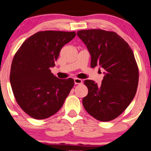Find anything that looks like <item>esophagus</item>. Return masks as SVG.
<instances>
[{
  "label": "esophagus",
  "instance_id": "34e87169",
  "mask_svg": "<svg viewBox=\"0 0 151 151\" xmlns=\"http://www.w3.org/2000/svg\"><path fill=\"white\" fill-rule=\"evenodd\" d=\"M74 83L75 84H81L83 83V81L81 79H78V78H74Z\"/></svg>",
  "mask_w": 151,
  "mask_h": 151
}]
</instances>
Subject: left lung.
Returning <instances> with one entry per match:
<instances>
[{
	"label": "left lung",
	"mask_w": 151,
	"mask_h": 151,
	"mask_svg": "<svg viewBox=\"0 0 151 151\" xmlns=\"http://www.w3.org/2000/svg\"><path fill=\"white\" fill-rule=\"evenodd\" d=\"M77 36L86 44L91 56V68L105 70L101 85L86 80L88 93L83 107L101 122H109L119 116L135 96L139 69L129 45L116 32L100 29L80 30Z\"/></svg>",
	"instance_id": "obj_1"
}]
</instances>
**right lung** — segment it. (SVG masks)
I'll return each mask as SVG.
<instances>
[{
  "mask_svg": "<svg viewBox=\"0 0 151 151\" xmlns=\"http://www.w3.org/2000/svg\"><path fill=\"white\" fill-rule=\"evenodd\" d=\"M75 32L47 30L26 39L14 57L10 83L21 109L34 119H44L60 110L73 88L74 80L60 79L50 68Z\"/></svg>",
  "mask_w": 151,
  "mask_h": 151,
  "instance_id": "1",
  "label": "right lung"
}]
</instances>
